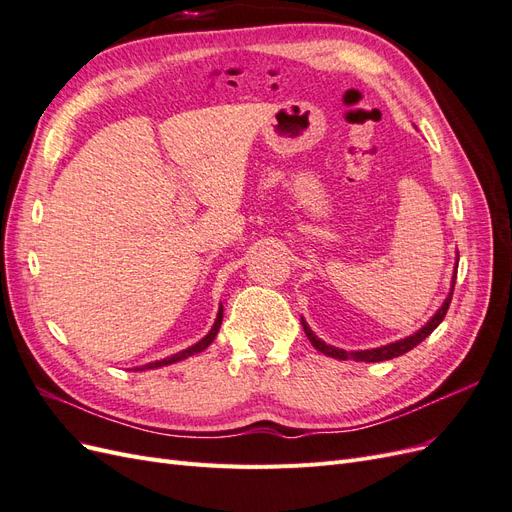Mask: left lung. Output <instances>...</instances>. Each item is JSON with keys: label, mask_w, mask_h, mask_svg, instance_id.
Listing matches in <instances>:
<instances>
[{"label": "left lung", "mask_w": 512, "mask_h": 512, "mask_svg": "<svg viewBox=\"0 0 512 512\" xmlns=\"http://www.w3.org/2000/svg\"><path fill=\"white\" fill-rule=\"evenodd\" d=\"M457 277V275H455ZM453 290H455V280H453ZM453 290H451V294H448L446 297V301H444V305L438 309V314L433 316L425 327L418 331V333H414V335H410V337H406V339H399V342H395V344H389V346H382V348H374V350H359V352H346V350H339V348H333V346H327L324 342H320V339L312 333V329L307 327L305 324V320H301V324H303V331H305V335H307V339L309 342H312V346L316 348V350H320V352H324L327 356H333V359H339V361H346V359H354V361H365V363H378V361H389V359H395V356H401V354H406L408 350H412L414 346H418L423 342V339L427 337V335H431L433 331L438 329V324L444 320V316H446V312H448V305H451V299H453Z\"/></svg>", "instance_id": "8db88e82"}]
</instances>
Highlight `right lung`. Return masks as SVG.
I'll return each mask as SVG.
<instances>
[{
    "label": "right lung",
    "mask_w": 512,
    "mask_h": 512,
    "mask_svg": "<svg viewBox=\"0 0 512 512\" xmlns=\"http://www.w3.org/2000/svg\"><path fill=\"white\" fill-rule=\"evenodd\" d=\"M222 312L224 309L220 307V312H218V318H215V324L211 327V331L200 339L198 344H194L192 348H188V350H181V352H177V354H173V356H168V359H164V361H156V363H149V365H145L143 369H153V367H162V365H170V363H177V361H183V359H188V356H192V354H196V352H203L213 339H215V335H218V331H220V324H222Z\"/></svg>",
    "instance_id": "right-lung-1"
}]
</instances>
